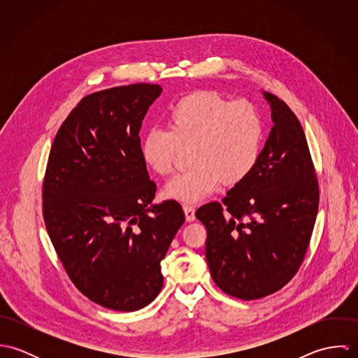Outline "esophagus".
<instances>
[{
	"label": "esophagus",
	"instance_id": "esophagus-1",
	"mask_svg": "<svg viewBox=\"0 0 358 358\" xmlns=\"http://www.w3.org/2000/svg\"><path fill=\"white\" fill-rule=\"evenodd\" d=\"M183 210H185V216L187 222H193L196 219V209L192 205H183Z\"/></svg>",
	"mask_w": 358,
	"mask_h": 358
}]
</instances>
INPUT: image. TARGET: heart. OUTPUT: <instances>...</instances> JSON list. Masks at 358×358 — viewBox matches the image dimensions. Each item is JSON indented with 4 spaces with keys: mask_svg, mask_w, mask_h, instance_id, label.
Instances as JSON below:
<instances>
[{
    "mask_svg": "<svg viewBox=\"0 0 358 358\" xmlns=\"http://www.w3.org/2000/svg\"><path fill=\"white\" fill-rule=\"evenodd\" d=\"M168 131L152 129L142 141V157L157 175L173 171L180 149H190L193 166L172 178L164 196L196 204L222 183L236 186L255 168L263 141V121L248 101H230L210 90H197L173 103Z\"/></svg>",
    "mask_w": 358,
    "mask_h": 358,
    "instance_id": "1",
    "label": "heart"
}]
</instances>
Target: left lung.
Returning <instances> with one entry per match:
<instances>
[{
  "mask_svg": "<svg viewBox=\"0 0 358 358\" xmlns=\"http://www.w3.org/2000/svg\"><path fill=\"white\" fill-rule=\"evenodd\" d=\"M273 128L251 175L223 204L196 217L206 227L205 257L215 284L227 295L254 301L277 292L298 273L318 210V179L303 128L288 107L263 92Z\"/></svg>",
  "mask_w": 358,
  "mask_h": 358,
  "instance_id": "1",
  "label": "left lung"
}]
</instances>
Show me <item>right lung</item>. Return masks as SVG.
<instances>
[{
	"mask_svg": "<svg viewBox=\"0 0 358 358\" xmlns=\"http://www.w3.org/2000/svg\"><path fill=\"white\" fill-rule=\"evenodd\" d=\"M161 92L139 83L83 98L53 139L43 183L45 227L69 278L115 311L153 302L185 223L179 203L152 204L157 186L142 157V120Z\"/></svg>",
	"mask_w": 358,
	"mask_h": 358,
	"instance_id": "1",
	"label": "right lung"
}]
</instances>
